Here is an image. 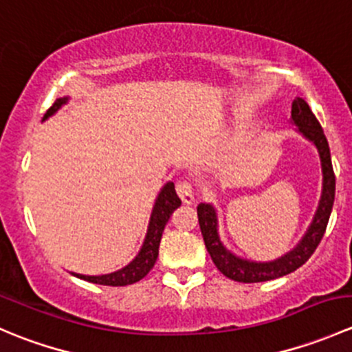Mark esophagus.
I'll list each match as a JSON object with an SVG mask.
<instances>
[{
    "instance_id": "34e87169",
    "label": "esophagus",
    "mask_w": 352,
    "mask_h": 352,
    "mask_svg": "<svg viewBox=\"0 0 352 352\" xmlns=\"http://www.w3.org/2000/svg\"><path fill=\"white\" fill-rule=\"evenodd\" d=\"M177 194L182 199L184 204H192L194 202V189L189 182L177 184Z\"/></svg>"
}]
</instances>
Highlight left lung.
Segmentation results:
<instances>
[{"instance_id":"1","label":"left lung","mask_w":352,"mask_h":352,"mask_svg":"<svg viewBox=\"0 0 352 352\" xmlns=\"http://www.w3.org/2000/svg\"><path fill=\"white\" fill-rule=\"evenodd\" d=\"M291 122L298 127V133L303 134L318 150L322 177H324L322 179V196L320 201H318V208L315 211L314 219H311L303 239L300 240V243L293 250H289L283 257L276 258V261L269 262H255L239 257L233 252H230L219 240L218 212H216L214 206L206 204V202H201L197 206L199 226H201L206 248H208L209 255H211L212 262L219 269V272L226 276V278L233 279V281H271V279L283 278V276L296 271L298 267H301L311 257V254H314L315 248L320 243L322 236H324L325 228H327L333 206V196H336V175H333L327 138H325L320 122H318L317 117L314 116V112H311V109L308 107V104L303 98L296 97L293 100V105H291Z\"/></svg>"}]
</instances>
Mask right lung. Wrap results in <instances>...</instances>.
Segmentation results:
<instances>
[{
    "instance_id": "1",
    "label": "right lung",
    "mask_w": 352,
    "mask_h": 352,
    "mask_svg": "<svg viewBox=\"0 0 352 352\" xmlns=\"http://www.w3.org/2000/svg\"><path fill=\"white\" fill-rule=\"evenodd\" d=\"M67 102V97L58 98V100L52 104V107L45 112L44 120L47 117H51L52 113L58 112ZM182 204L179 196L175 192V186L173 182H166L163 186V189L160 190L158 197H156L153 211L150 216V225H148L146 236H144L143 247H141L140 254L133 258V262L126 265V267L119 269L116 272H110V274H102V276H85V274H76V272H71L76 278L85 279L88 283H95V285L102 286H127L134 285L140 279H143L148 272L153 269L156 258H158V248H160V240H162V233L165 230V225L168 223L170 216L175 211L179 206Z\"/></svg>"
}]
</instances>
